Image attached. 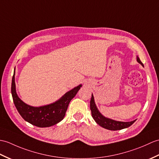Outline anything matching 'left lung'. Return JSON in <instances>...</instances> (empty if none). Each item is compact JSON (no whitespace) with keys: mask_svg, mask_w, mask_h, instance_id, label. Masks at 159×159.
I'll return each instance as SVG.
<instances>
[{"mask_svg":"<svg viewBox=\"0 0 159 159\" xmlns=\"http://www.w3.org/2000/svg\"><path fill=\"white\" fill-rule=\"evenodd\" d=\"M137 60L140 64L143 66V64H142V62L140 61L139 58L138 57H137ZM90 109L91 111L92 116H93L95 121L99 125H100L101 127H104L106 129H108V130L116 131V130L123 129L130 127L131 125L134 124V123L135 121V120L131 122L116 121L110 119H107V118L102 116L100 114V112L98 111L97 107L95 106L93 95H92L91 101H90Z\"/></svg>","mask_w":159,"mask_h":159,"instance_id":"8db88e82","label":"left lung"}]
</instances>
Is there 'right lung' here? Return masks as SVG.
Instances as JSON below:
<instances>
[{
    "label": "right lung",
    "instance_id": "right-lung-1",
    "mask_svg": "<svg viewBox=\"0 0 159 159\" xmlns=\"http://www.w3.org/2000/svg\"><path fill=\"white\" fill-rule=\"evenodd\" d=\"M81 87L82 85L80 84L74 88L53 104L40 107H33L25 104L17 96L14 71L11 83V94L17 111L25 120L36 127H48L58 123L64 119L70 102L75 96Z\"/></svg>",
    "mask_w": 159,
    "mask_h": 159
}]
</instances>
